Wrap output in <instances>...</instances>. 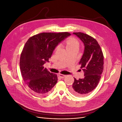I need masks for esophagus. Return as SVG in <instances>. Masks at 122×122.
Listing matches in <instances>:
<instances>
[{
  "mask_svg": "<svg viewBox=\"0 0 122 122\" xmlns=\"http://www.w3.org/2000/svg\"><path fill=\"white\" fill-rule=\"evenodd\" d=\"M59 77H60L61 78H65V77H66V75H63V74H59Z\"/></svg>",
  "mask_w": 122,
  "mask_h": 122,
  "instance_id": "obj_1",
  "label": "esophagus"
}]
</instances>
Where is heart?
<instances>
[{
    "instance_id": "obj_1",
    "label": "heart",
    "mask_w": 122,
    "mask_h": 122,
    "mask_svg": "<svg viewBox=\"0 0 122 122\" xmlns=\"http://www.w3.org/2000/svg\"><path fill=\"white\" fill-rule=\"evenodd\" d=\"M79 46V43L78 41L74 38H70L66 41V48L67 49L76 47Z\"/></svg>"
}]
</instances>
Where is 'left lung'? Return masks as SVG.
<instances>
[{
    "label": "left lung",
    "mask_w": 122,
    "mask_h": 122,
    "mask_svg": "<svg viewBox=\"0 0 122 122\" xmlns=\"http://www.w3.org/2000/svg\"><path fill=\"white\" fill-rule=\"evenodd\" d=\"M73 34L79 37L85 45L84 53L79 62L84 71V78L76 80L71 88L76 96L82 97L97 87L103 71L104 56L97 41L86 34L76 32Z\"/></svg>",
    "instance_id": "left-lung-1"
}]
</instances>
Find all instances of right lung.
Segmentation results:
<instances>
[{"label":"right lung","mask_w":122,"mask_h":122,"mask_svg":"<svg viewBox=\"0 0 122 122\" xmlns=\"http://www.w3.org/2000/svg\"><path fill=\"white\" fill-rule=\"evenodd\" d=\"M71 35L68 32L42 33L29 38L20 59L22 77L30 90L38 95H47L57 82V75L48 71L43 65L59 42Z\"/></svg>","instance_id":"add662e5"}]
</instances>
